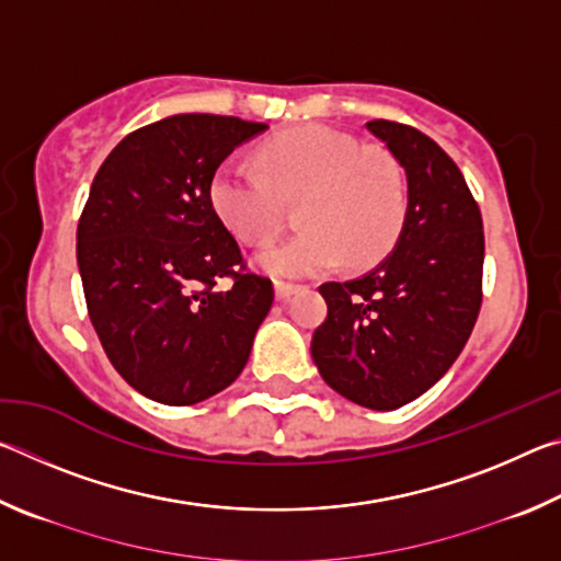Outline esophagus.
Segmentation results:
<instances>
[{
  "instance_id": "34e87169",
  "label": "esophagus",
  "mask_w": 561,
  "mask_h": 561,
  "mask_svg": "<svg viewBox=\"0 0 561 561\" xmlns=\"http://www.w3.org/2000/svg\"><path fill=\"white\" fill-rule=\"evenodd\" d=\"M301 287H299V284H294V282H274V291H277V299L279 301H284V299H289L291 297V294L294 291H299Z\"/></svg>"
}]
</instances>
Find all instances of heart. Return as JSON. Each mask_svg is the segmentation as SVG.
<instances>
[{"instance_id":"obj_1","label":"heart","mask_w":561,"mask_h":561,"mask_svg":"<svg viewBox=\"0 0 561 561\" xmlns=\"http://www.w3.org/2000/svg\"><path fill=\"white\" fill-rule=\"evenodd\" d=\"M260 170L230 158L210 178V205L247 247H264L284 225V201H299L307 230L260 254V267L304 277L336 267H368L393 250L408 215L403 165L383 148L321 123L270 138Z\"/></svg>"}]
</instances>
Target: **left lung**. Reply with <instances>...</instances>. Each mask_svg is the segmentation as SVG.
Listing matches in <instances>:
<instances>
[{
	"label": "left lung",
	"mask_w": 561,
	"mask_h": 561,
	"mask_svg": "<svg viewBox=\"0 0 561 561\" xmlns=\"http://www.w3.org/2000/svg\"><path fill=\"white\" fill-rule=\"evenodd\" d=\"M366 128L405 168V225L374 272L321 284L329 311L311 339V358L336 393L393 411L438 383L470 339L485 234L460 168L433 138L383 118Z\"/></svg>",
	"instance_id": "1"
}]
</instances>
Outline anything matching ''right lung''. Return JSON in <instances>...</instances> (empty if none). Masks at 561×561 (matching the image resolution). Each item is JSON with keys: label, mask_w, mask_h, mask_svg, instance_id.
<instances>
[{"label": "right lung", "mask_w": 561, "mask_h": 561, "mask_svg": "<svg viewBox=\"0 0 561 561\" xmlns=\"http://www.w3.org/2000/svg\"><path fill=\"white\" fill-rule=\"evenodd\" d=\"M264 128L180 113L128 133L93 178L76 230L91 324L113 368L158 403L230 386L272 309V279L247 272L210 205L215 170Z\"/></svg>", "instance_id": "right-lung-1"}]
</instances>
